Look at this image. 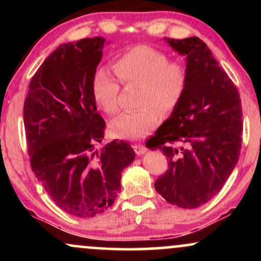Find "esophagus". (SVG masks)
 Returning <instances> with one entry per match:
<instances>
[{
	"instance_id": "34e87169",
	"label": "esophagus",
	"mask_w": 261,
	"mask_h": 261,
	"mask_svg": "<svg viewBox=\"0 0 261 261\" xmlns=\"http://www.w3.org/2000/svg\"><path fill=\"white\" fill-rule=\"evenodd\" d=\"M133 148H134L135 153L139 154V155L143 154V153H145L146 151H147V148H146L145 146H143V145H134V146H133Z\"/></svg>"
}]
</instances>
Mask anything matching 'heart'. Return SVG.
<instances>
[{
	"label": "heart",
	"mask_w": 261,
	"mask_h": 261,
	"mask_svg": "<svg viewBox=\"0 0 261 261\" xmlns=\"http://www.w3.org/2000/svg\"><path fill=\"white\" fill-rule=\"evenodd\" d=\"M113 70L122 85H140V109L122 114L110 124V131L119 139L145 137L160 124L158 109L162 113L173 112L187 92L189 74L185 65L169 61L166 53L148 45L125 50L114 60ZM92 94L95 104L108 115L119 112L120 85L107 68H98L93 74Z\"/></svg>",
	"instance_id": "obj_1"
}]
</instances>
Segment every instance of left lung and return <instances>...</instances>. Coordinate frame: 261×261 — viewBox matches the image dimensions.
I'll use <instances>...</instances> for the list:
<instances>
[{"mask_svg": "<svg viewBox=\"0 0 261 261\" xmlns=\"http://www.w3.org/2000/svg\"><path fill=\"white\" fill-rule=\"evenodd\" d=\"M164 40L187 56L189 82L179 106L146 145L169 160L154 182L157 193L179 207L195 208L223 188L239 160L241 98L201 39Z\"/></svg>", "mask_w": 261, "mask_h": 261, "instance_id": "left-lung-1", "label": "left lung"}]
</instances>
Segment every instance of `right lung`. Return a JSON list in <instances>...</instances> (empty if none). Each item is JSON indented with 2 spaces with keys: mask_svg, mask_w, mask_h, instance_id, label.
I'll return each mask as SVG.
<instances>
[{
  "mask_svg": "<svg viewBox=\"0 0 261 261\" xmlns=\"http://www.w3.org/2000/svg\"><path fill=\"white\" fill-rule=\"evenodd\" d=\"M104 43L85 38L56 47L32 77L23 109L32 170L56 206L83 218L113 205L121 172L135 158L125 141L95 149L106 121L93 99L92 79Z\"/></svg>",
  "mask_w": 261,
  "mask_h": 261,
  "instance_id": "1",
  "label": "right lung"
}]
</instances>
